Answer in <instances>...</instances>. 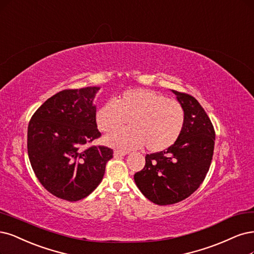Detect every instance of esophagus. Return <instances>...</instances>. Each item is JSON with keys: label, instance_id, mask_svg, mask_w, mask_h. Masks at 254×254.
I'll list each match as a JSON object with an SVG mask.
<instances>
[{"label": "esophagus", "instance_id": "34e87169", "mask_svg": "<svg viewBox=\"0 0 254 254\" xmlns=\"http://www.w3.org/2000/svg\"><path fill=\"white\" fill-rule=\"evenodd\" d=\"M126 153L125 152H122V151H119V150H116L115 152H113V156L115 157H123Z\"/></svg>", "mask_w": 254, "mask_h": 254}]
</instances>
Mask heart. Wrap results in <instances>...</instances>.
<instances>
[{
  "mask_svg": "<svg viewBox=\"0 0 254 254\" xmlns=\"http://www.w3.org/2000/svg\"><path fill=\"white\" fill-rule=\"evenodd\" d=\"M95 120L103 132H111L129 121L130 127L104 137L107 146L127 151L146 145L149 151L161 152L179 139L185 125V111L181 103L160 92L131 89L117 101L105 103Z\"/></svg>",
  "mask_w": 254,
  "mask_h": 254,
  "instance_id": "1",
  "label": "heart"
}]
</instances>
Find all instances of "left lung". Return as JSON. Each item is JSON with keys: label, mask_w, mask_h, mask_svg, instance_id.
Listing matches in <instances>:
<instances>
[{"label": "left lung", "mask_w": 254, "mask_h": 254, "mask_svg": "<svg viewBox=\"0 0 254 254\" xmlns=\"http://www.w3.org/2000/svg\"><path fill=\"white\" fill-rule=\"evenodd\" d=\"M185 111V125L176 144L147 154L145 167L134 174L142 193L156 205L187 198L199 187L211 165L215 132L204 108L190 94L171 90Z\"/></svg>", "instance_id": "left-lung-1"}]
</instances>
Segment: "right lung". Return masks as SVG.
<instances>
[{
  "instance_id": "obj_1",
  "label": "right lung",
  "mask_w": 254,
  "mask_h": 254,
  "mask_svg": "<svg viewBox=\"0 0 254 254\" xmlns=\"http://www.w3.org/2000/svg\"><path fill=\"white\" fill-rule=\"evenodd\" d=\"M99 90L60 91L34 112L28 125L27 150L34 173L51 194L69 202L88 196L112 159L108 147H86L101 136L93 105Z\"/></svg>"
}]
</instances>
